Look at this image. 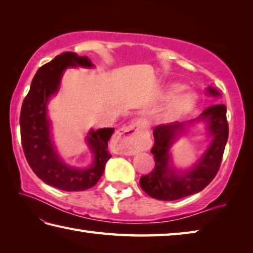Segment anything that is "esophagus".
I'll return each instance as SVG.
<instances>
[{
    "label": "esophagus",
    "mask_w": 253,
    "mask_h": 253,
    "mask_svg": "<svg viewBox=\"0 0 253 253\" xmlns=\"http://www.w3.org/2000/svg\"><path fill=\"white\" fill-rule=\"evenodd\" d=\"M142 127L139 123L130 124L120 129L115 133V151L122 156H132L142 149L140 142V131Z\"/></svg>",
    "instance_id": "esophagus-1"
}]
</instances>
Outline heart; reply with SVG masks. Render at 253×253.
Here are the masks:
<instances>
[{"label": "heart", "mask_w": 253, "mask_h": 253, "mask_svg": "<svg viewBox=\"0 0 253 253\" xmlns=\"http://www.w3.org/2000/svg\"><path fill=\"white\" fill-rule=\"evenodd\" d=\"M181 90H182V85L176 83L171 84L167 88L165 97L166 99H170V97L174 96ZM194 105H196V96H194V94L189 92L180 93V94L176 95L168 103L165 110H163L162 118L167 120V121H174V120H178L184 117L189 112H191Z\"/></svg>", "instance_id": "b5f03b06"}]
</instances>
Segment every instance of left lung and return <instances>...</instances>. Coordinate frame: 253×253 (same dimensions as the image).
<instances>
[{"label":"left lung","mask_w":253,"mask_h":253,"mask_svg":"<svg viewBox=\"0 0 253 253\" xmlns=\"http://www.w3.org/2000/svg\"><path fill=\"white\" fill-rule=\"evenodd\" d=\"M206 92L211 96H221L213 86H208ZM198 122L206 123L211 142L191 168L176 169L170 156L171 145ZM228 135L227 106L224 104L209 106L197 119L188 122H174L154 127V145L151 153L156 167L148 175L141 176L140 187L150 197L162 201L178 200L200 192L218 173Z\"/></svg>","instance_id":"1"}]
</instances>
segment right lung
Wrapping results in <instances>:
<instances>
[{"mask_svg": "<svg viewBox=\"0 0 253 253\" xmlns=\"http://www.w3.org/2000/svg\"><path fill=\"white\" fill-rule=\"evenodd\" d=\"M94 68L87 56L64 52L38 70L30 91L22 104L20 115L22 147L31 169L43 182L63 191H83L95 185L103 174L105 163L112 157L108 142L113 127L87 132L85 143L92 154V163L86 168H75L66 163L54 144L47 104L56 95L62 77L70 68Z\"/></svg>", "mask_w": 253, "mask_h": 253, "instance_id": "1", "label": "right lung"}]
</instances>
